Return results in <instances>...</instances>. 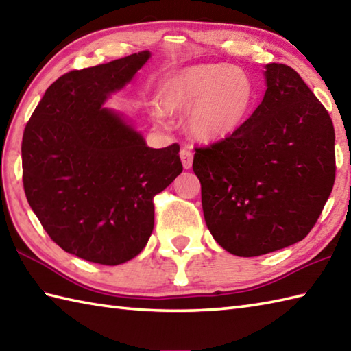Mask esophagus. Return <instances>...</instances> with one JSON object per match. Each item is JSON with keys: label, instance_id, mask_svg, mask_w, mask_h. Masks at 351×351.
I'll list each match as a JSON object with an SVG mask.
<instances>
[{"label": "esophagus", "instance_id": "obj_1", "mask_svg": "<svg viewBox=\"0 0 351 351\" xmlns=\"http://www.w3.org/2000/svg\"><path fill=\"white\" fill-rule=\"evenodd\" d=\"M180 156H181V161H182L184 169L185 170L191 169V164H193V151H191V149L189 146L182 147L181 152H180Z\"/></svg>", "mask_w": 351, "mask_h": 351}]
</instances>
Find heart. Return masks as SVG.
I'll return each mask as SVG.
<instances>
[{
    "instance_id": "b5f03b06",
    "label": "heart",
    "mask_w": 351,
    "mask_h": 351,
    "mask_svg": "<svg viewBox=\"0 0 351 351\" xmlns=\"http://www.w3.org/2000/svg\"><path fill=\"white\" fill-rule=\"evenodd\" d=\"M162 108L170 114L189 113L187 128L197 140L215 141L240 130L255 102V86L243 69L228 63H200L178 71L160 88ZM158 123L166 112L152 108Z\"/></svg>"
}]
</instances>
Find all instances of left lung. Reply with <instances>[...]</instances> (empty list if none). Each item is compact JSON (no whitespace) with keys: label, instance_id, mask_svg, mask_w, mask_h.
Wrapping results in <instances>:
<instances>
[{"label":"left lung","instance_id":"1","mask_svg":"<svg viewBox=\"0 0 351 351\" xmlns=\"http://www.w3.org/2000/svg\"><path fill=\"white\" fill-rule=\"evenodd\" d=\"M267 90L232 136L197 147L193 170L206 226L237 256L302 241L335 182L332 119L293 68L265 64Z\"/></svg>","mask_w":351,"mask_h":351}]
</instances>
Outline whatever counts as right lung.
Segmentation results:
<instances>
[{"label": "right lung", "mask_w": 351, "mask_h": 351, "mask_svg": "<svg viewBox=\"0 0 351 351\" xmlns=\"http://www.w3.org/2000/svg\"><path fill=\"white\" fill-rule=\"evenodd\" d=\"M149 51L64 73L45 92L22 137V181L51 240L81 259L119 265L154 230V196L182 171L180 145L154 149L104 107Z\"/></svg>", "instance_id": "obj_1"}]
</instances>
